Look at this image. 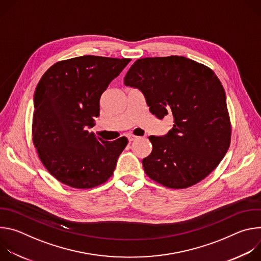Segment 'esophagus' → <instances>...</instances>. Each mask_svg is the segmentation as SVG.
<instances>
[{
  "label": "esophagus",
  "mask_w": 261,
  "mask_h": 261,
  "mask_svg": "<svg viewBox=\"0 0 261 261\" xmlns=\"http://www.w3.org/2000/svg\"><path fill=\"white\" fill-rule=\"evenodd\" d=\"M138 137L137 136H135V135H132V134H130V135H128V140L131 142V141H133V140H135V139H137Z\"/></svg>",
  "instance_id": "obj_1"
}]
</instances>
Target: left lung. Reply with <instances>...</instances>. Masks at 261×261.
Returning <instances> with one entry per match:
<instances>
[{
	"mask_svg": "<svg viewBox=\"0 0 261 261\" xmlns=\"http://www.w3.org/2000/svg\"><path fill=\"white\" fill-rule=\"evenodd\" d=\"M139 89L159 120L173 118L165 136H150L146 175L164 187L186 189L206 177L224 158L231 138L225 91L207 66L181 56L142 58L124 79Z\"/></svg>",
	"mask_w": 261,
	"mask_h": 261,
	"instance_id": "obj_1",
	"label": "left lung"
}]
</instances>
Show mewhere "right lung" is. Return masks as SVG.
Segmentation results:
<instances>
[{"label": "right lung", "mask_w": 261, "mask_h": 261, "mask_svg": "<svg viewBox=\"0 0 261 261\" xmlns=\"http://www.w3.org/2000/svg\"><path fill=\"white\" fill-rule=\"evenodd\" d=\"M130 59L84 56L54 64L37 85L33 143L48 172L76 189H91L114 174L128 143L104 141L88 129L100 113V97Z\"/></svg>", "instance_id": "add662e5"}]
</instances>
